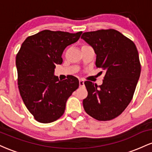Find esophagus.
Returning <instances> with one entry per match:
<instances>
[{"label":"esophagus","mask_w":152,"mask_h":152,"mask_svg":"<svg viewBox=\"0 0 152 152\" xmlns=\"http://www.w3.org/2000/svg\"><path fill=\"white\" fill-rule=\"evenodd\" d=\"M79 86H81V87L84 86V81H83L82 79H80L79 80Z\"/></svg>","instance_id":"1"}]
</instances>
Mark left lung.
<instances>
[{
	"mask_svg": "<svg viewBox=\"0 0 152 152\" xmlns=\"http://www.w3.org/2000/svg\"><path fill=\"white\" fill-rule=\"evenodd\" d=\"M81 38L93 48L96 68L105 74L100 86L84 82L88 96L83 101V108L99 121L111 120L124 111L135 91L141 74L137 48L114 29L83 33Z\"/></svg>",
	"mask_w": 152,
	"mask_h": 152,
	"instance_id": "left-lung-1",
	"label": "left lung"
}]
</instances>
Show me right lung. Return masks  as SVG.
<instances>
[{"label":"right lung","instance_id":"1","mask_svg":"<svg viewBox=\"0 0 152 152\" xmlns=\"http://www.w3.org/2000/svg\"><path fill=\"white\" fill-rule=\"evenodd\" d=\"M81 34L44 30L22 43L15 59L19 91L38 122L50 123L60 118L68 99L79 86L77 78L59 80L54 71L56 64H62L64 50L76 43Z\"/></svg>","mask_w":152,"mask_h":152}]
</instances>
